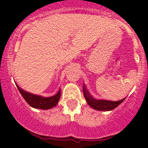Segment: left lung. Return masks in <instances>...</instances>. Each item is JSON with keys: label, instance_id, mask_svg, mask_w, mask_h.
I'll use <instances>...</instances> for the list:
<instances>
[{"label": "left lung", "instance_id": "8db88e82", "mask_svg": "<svg viewBox=\"0 0 148 148\" xmlns=\"http://www.w3.org/2000/svg\"><path fill=\"white\" fill-rule=\"evenodd\" d=\"M83 92L84 98H85L86 101H87V104L93 109L96 110H101V111H109L115 109L117 108L123 101L125 100V99H121L119 101H108V100H97L92 98L89 92L86 89L85 86H83Z\"/></svg>", "mask_w": 148, "mask_h": 148}]
</instances>
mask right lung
Listing matches in <instances>:
<instances>
[{
  "instance_id": "add662e5",
  "label": "right lung",
  "mask_w": 148,
  "mask_h": 148,
  "mask_svg": "<svg viewBox=\"0 0 148 148\" xmlns=\"http://www.w3.org/2000/svg\"><path fill=\"white\" fill-rule=\"evenodd\" d=\"M19 92L22 95L23 99L29 104L32 108H38V109L48 110L53 108L58 104V101L61 96V89L58 90V92L53 96L51 97H43L40 95H34L30 92H26L25 90H22L21 87H18L16 84Z\"/></svg>"
}]
</instances>
